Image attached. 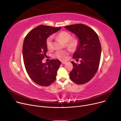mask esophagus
<instances>
[{"label": "esophagus", "instance_id": "obj_1", "mask_svg": "<svg viewBox=\"0 0 121 121\" xmlns=\"http://www.w3.org/2000/svg\"><path fill=\"white\" fill-rule=\"evenodd\" d=\"M67 62H65V61H62L61 62V63L62 64H66Z\"/></svg>", "mask_w": 121, "mask_h": 121}]
</instances>
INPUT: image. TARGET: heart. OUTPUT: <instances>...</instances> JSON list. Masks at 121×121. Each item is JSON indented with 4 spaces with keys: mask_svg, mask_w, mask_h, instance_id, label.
I'll list each match as a JSON object with an SVG mask.
<instances>
[{
    "mask_svg": "<svg viewBox=\"0 0 121 121\" xmlns=\"http://www.w3.org/2000/svg\"><path fill=\"white\" fill-rule=\"evenodd\" d=\"M57 37L62 40L63 42L66 43V46L71 49H74L78 45V40L75 38H72L71 34L67 31H61L57 35ZM47 47L48 49L52 48V37L49 36L46 41ZM69 52L66 50H59L55 53L54 57L62 60H66Z\"/></svg>",
    "mask_w": 121,
    "mask_h": 121,
    "instance_id": "b5f03b06",
    "label": "heart"
}]
</instances>
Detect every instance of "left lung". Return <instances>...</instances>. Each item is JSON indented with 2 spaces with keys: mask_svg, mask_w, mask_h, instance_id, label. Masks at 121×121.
Masks as SVG:
<instances>
[{
  "mask_svg": "<svg viewBox=\"0 0 121 121\" xmlns=\"http://www.w3.org/2000/svg\"><path fill=\"white\" fill-rule=\"evenodd\" d=\"M65 28L78 38L73 58L81 60L80 64L71 62L73 69L69 78L78 84H84L94 77L98 69L101 52L99 37L94 30L83 24L68 25Z\"/></svg>",
  "mask_w": 121,
  "mask_h": 121,
  "instance_id": "obj_1",
  "label": "left lung"
}]
</instances>
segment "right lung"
I'll list each match as a JSON object with an SVG mask.
<instances>
[{
	"label": "right lung",
	"instance_id": "add662e5",
	"mask_svg": "<svg viewBox=\"0 0 121 121\" xmlns=\"http://www.w3.org/2000/svg\"><path fill=\"white\" fill-rule=\"evenodd\" d=\"M61 28L40 25L31 30L24 40L22 55L25 69L31 79L39 85L49 86L56 79L61 62L51 59L43 63L42 60L48 51V38Z\"/></svg>",
	"mask_w": 121,
	"mask_h": 121
}]
</instances>
